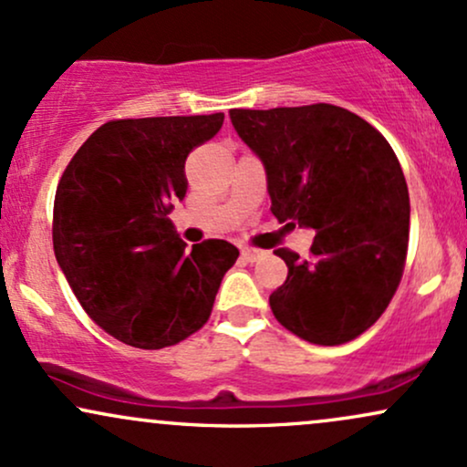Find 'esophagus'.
<instances>
[{"label":"esophagus","instance_id":"34e87169","mask_svg":"<svg viewBox=\"0 0 467 467\" xmlns=\"http://www.w3.org/2000/svg\"><path fill=\"white\" fill-rule=\"evenodd\" d=\"M241 256H244L245 261H250V264H252V261L259 259L261 252H259V250H254V248H244V250H241Z\"/></svg>","mask_w":467,"mask_h":467}]
</instances>
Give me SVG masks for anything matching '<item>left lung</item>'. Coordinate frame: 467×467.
Listing matches in <instances>:
<instances>
[{
  "label": "left lung",
  "instance_id": "obj_1",
  "mask_svg": "<svg viewBox=\"0 0 467 467\" xmlns=\"http://www.w3.org/2000/svg\"><path fill=\"white\" fill-rule=\"evenodd\" d=\"M230 120L265 166L272 215L316 230L309 259L275 252L287 278L272 314L303 340L345 345L384 314L404 275L410 200L398 155L336 105L233 109Z\"/></svg>",
  "mask_w": 467,
  "mask_h": 467
}]
</instances>
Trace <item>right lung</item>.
Masks as SVG:
<instances>
[{
  "mask_svg": "<svg viewBox=\"0 0 467 467\" xmlns=\"http://www.w3.org/2000/svg\"><path fill=\"white\" fill-rule=\"evenodd\" d=\"M223 114L109 120L58 180L52 244L80 307L138 349L178 345L208 323L239 250L208 239L186 250L169 219L186 195L184 162Z\"/></svg>",
  "mask_w": 467,
  "mask_h": 467,
  "instance_id": "1",
  "label": "right lung"
}]
</instances>
